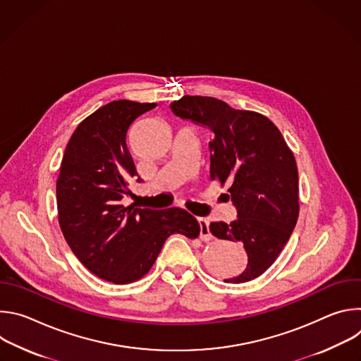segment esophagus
Wrapping results in <instances>:
<instances>
[{
	"label": "esophagus",
	"mask_w": 361,
	"mask_h": 361,
	"mask_svg": "<svg viewBox=\"0 0 361 361\" xmlns=\"http://www.w3.org/2000/svg\"><path fill=\"white\" fill-rule=\"evenodd\" d=\"M200 224V238L202 241H209L212 240V233H210V221L207 219H198Z\"/></svg>",
	"instance_id": "1"
}]
</instances>
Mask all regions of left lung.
Instances as JSON below:
<instances>
[{"instance_id":"1","label":"left lung","mask_w":361,"mask_h":361,"mask_svg":"<svg viewBox=\"0 0 361 361\" xmlns=\"http://www.w3.org/2000/svg\"><path fill=\"white\" fill-rule=\"evenodd\" d=\"M174 116L214 133L210 176L228 192L237 210L230 224H210L213 235L244 245L248 263L226 283H245L262 276L287 244L298 217V173L291 149L264 116L241 111L227 102L184 95L170 104Z\"/></svg>"}]
</instances>
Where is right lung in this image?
I'll list each match as a JSON object with an SVG mask.
<instances>
[{"label":"right lung","instance_id":"1","mask_svg":"<svg viewBox=\"0 0 361 361\" xmlns=\"http://www.w3.org/2000/svg\"><path fill=\"white\" fill-rule=\"evenodd\" d=\"M156 106L118 99L98 109L73 133L57 180L59 221L70 248L92 274L116 284L147 274L171 234H200V224L183 209L121 204L137 176L127 131Z\"/></svg>","mask_w":361,"mask_h":361}]
</instances>
